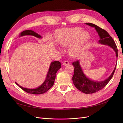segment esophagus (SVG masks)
<instances>
[{
	"instance_id": "34e87169",
	"label": "esophagus",
	"mask_w": 123,
	"mask_h": 123,
	"mask_svg": "<svg viewBox=\"0 0 123 123\" xmlns=\"http://www.w3.org/2000/svg\"><path fill=\"white\" fill-rule=\"evenodd\" d=\"M62 64H63V65H64V66L68 65L69 64V62L68 61H65V62H62Z\"/></svg>"
}]
</instances>
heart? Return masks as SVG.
<instances>
[{
  "label": "heart",
  "mask_w": 123,
  "mask_h": 123,
  "mask_svg": "<svg viewBox=\"0 0 123 123\" xmlns=\"http://www.w3.org/2000/svg\"><path fill=\"white\" fill-rule=\"evenodd\" d=\"M57 40L62 47L69 46V52L75 56L90 39V34L80 27L64 28L56 31Z\"/></svg>",
  "instance_id": "b5f03b06"
}]
</instances>
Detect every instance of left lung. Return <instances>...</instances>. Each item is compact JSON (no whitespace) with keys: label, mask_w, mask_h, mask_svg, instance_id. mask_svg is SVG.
<instances>
[{"label":"left lung","mask_w":123,"mask_h":123,"mask_svg":"<svg viewBox=\"0 0 123 123\" xmlns=\"http://www.w3.org/2000/svg\"><path fill=\"white\" fill-rule=\"evenodd\" d=\"M85 24L90 26V27L95 28L100 37V39L98 40L99 43L109 46L112 48L115 51L117 57L118 50L117 45L113 38L109 34V33L105 30L100 28L93 24L85 23ZM72 65L74 68V74L72 77L73 84L76 88L85 94L94 93L102 90L103 88L105 87L107 84L109 82L110 80L112 79L117 67L116 65L112 73L106 80L103 81H94L88 79L85 75L80 66L79 61L73 62Z\"/></svg>","instance_id":"obj_1"}]
</instances>
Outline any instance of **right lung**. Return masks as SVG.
<instances>
[{
    "mask_svg": "<svg viewBox=\"0 0 123 123\" xmlns=\"http://www.w3.org/2000/svg\"><path fill=\"white\" fill-rule=\"evenodd\" d=\"M25 35H32L39 38H42V36L40 35L32 30H25L23 32H22L20 33L19 36L21 37ZM61 68V62H59L54 61L52 62L50 64V68L47 73L45 80H44V81L42 85H40L39 87L37 88L28 89L26 88H24L20 86H19V85L17 84L16 83H15L21 89H23L24 91L28 93L33 94H43L44 93H45L47 91L49 90V89L53 86L55 79L56 74L57 71Z\"/></svg>",
    "mask_w": 123,
    "mask_h": 123,
    "instance_id": "add662e5",
    "label": "right lung"
}]
</instances>
